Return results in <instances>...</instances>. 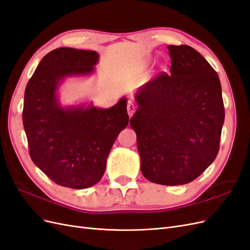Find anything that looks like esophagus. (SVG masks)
Segmentation results:
<instances>
[{"label":"esophagus","instance_id":"34e87169","mask_svg":"<svg viewBox=\"0 0 250 250\" xmlns=\"http://www.w3.org/2000/svg\"><path fill=\"white\" fill-rule=\"evenodd\" d=\"M135 109H137V107H135V105L131 101L128 102V104H127V111H128V115H129V117L133 116Z\"/></svg>","mask_w":250,"mask_h":250}]
</instances>
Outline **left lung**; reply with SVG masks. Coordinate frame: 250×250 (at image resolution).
I'll use <instances>...</instances> for the list:
<instances>
[{
    "instance_id": "obj_1",
    "label": "left lung",
    "mask_w": 250,
    "mask_h": 250,
    "mask_svg": "<svg viewBox=\"0 0 250 250\" xmlns=\"http://www.w3.org/2000/svg\"><path fill=\"white\" fill-rule=\"evenodd\" d=\"M168 50L170 74L137 90L139 108L130 126L137 133L143 175L151 183L179 186L215 161L224 105L218 74L199 52L187 44Z\"/></svg>"
}]
</instances>
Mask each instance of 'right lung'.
Segmentation results:
<instances>
[{
	"mask_svg": "<svg viewBox=\"0 0 250 250\" xmlns=\"http://www.w3.org/2000/svg\"><path fill=\"white\" fill-rule=\"evenodd\" d=\"M96 51L58 48L37 65L25 89L22 124L33 163L55 184L86 188L99 183L110 149L129 122L127 99L109 108L62 105L59 88L71 77L96 73Z\"/></svg>",
	"mask_w": 250,
	"mask_h": 250,
	"instance_id": "obj_1",
	"label": "right lung"
}]
</instances>
